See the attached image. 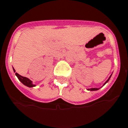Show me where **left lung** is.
<instances>
[{
    "instance_id": "1",
    "label": "left lung",
    "mask_w": 128,
    "mask_h": 128,
    "mask_svg": "<svg viewBox=\"0 0 128 128\" xmlns=\"http://www.w3.org/2000/svg\"><path fill=\"white\" fill-rule=\"evenodd\" d=\"M110 77H109V78H108V80H107V81H106V82H105L104 84L106 83V82H107L108 81V80H109V79H110ZM88 90H98V88H90H90H89V89H88Z\"/></svg>"
}]
</instances>
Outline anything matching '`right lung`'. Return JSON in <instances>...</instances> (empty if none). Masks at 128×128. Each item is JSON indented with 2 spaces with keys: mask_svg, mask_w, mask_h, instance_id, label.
Listing matches in <instances>:
<instances>
[{
  "mask_svg": "<svg viewBox=\"0 0 128 128\" xmlns=\"http://www.w3.org/2000/svg\"><path fill=\"white\" fill-rule=\"evenodd\" d=\"M13 70H14V71L15 72V70H14V69H13ZM15 74H16V76L18 77V79H19L20 81L22 82V83H23L24 85L27 86H28V87H33V86H35L34 84H32V82L30 80L29 78H26V77H25V76H21V75H20L19 74H18L17 72H16V73H15Z\"/></svg>",
  "mask_w": 128,
  "mask_h": 128,
  "instance_id": "right-lung-1",
  "label": "right lung"
}]
</instances>
